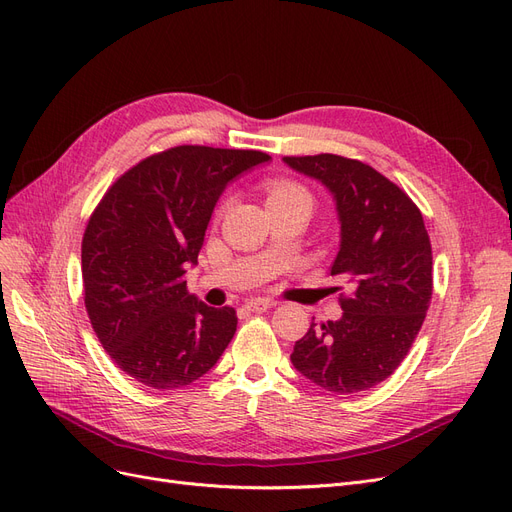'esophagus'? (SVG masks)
Instances as JSON below:
<instances>
[{"label":"esophagus","instance_id":"1","mask_svg":"<svg viewBox=\"0 0 512 512\" xmlns=\"http://www.w3.org/2000/svg\"><path fill=\"white\" fill-rule=\"evenodd\" d=\"M275 304H277V302H275V300H269V298H252V300L245 302V309L252 311V313H264V311L273 309Z\"/></svg>","mask_w":512,"mask_h":512}]
</instances>
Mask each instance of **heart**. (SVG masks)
<instances>
[{"mask_svg": "<svg viewBox=\"0 0 512 512\" xmlns=\"http://www.w3.org/2000/svg\"><path fill=\"white\" fill-rule=\"evenodd\" d=\"M267 191L269 208H283V206H294V203H302V206H313V195L304 185L290 178H273L264 185Z\"/></svg>", "mask_w": 512, "mask_h": 512, "instance_id": "b5f03b06", "label": "heart"}]
</instances>
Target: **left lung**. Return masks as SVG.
<instances>
[{
	"mask_svg": "<svg viewBox=\"0 0 512 512\" xmlns=\"http://www.w3.org/2000/svg\"><path fill=\"white\" fill-rule=\"evenodd\" d=\"M332 193L340 250L332 275L351 285L338 321L311 323L294 346L296 370L336 395L391 376L410 353L433 296V250L416 203L367 163L332 153L283 157Z\"/></svg>",
	"mask_w": 512,
	"mask_h": 512,
	"instance_id": "8db88e82",
	"label": "left lung"
}]
</instances>
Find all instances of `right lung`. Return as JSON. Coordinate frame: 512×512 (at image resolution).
<instances>
[{
  "instance_id": "1",
  "label": "right lung",
  "mask_w": 512,
  "mask_h": 512,
  "mask_svg": "<svg viewBox=\"0 0 512 512\" xmlns=\"http://www.w3.org/2000/svg\"><path fill=\"white\" fill-rule=\"evenodd\" d=\"M271 157L182 145L119 176L81 241V277L94 332L121 372L172 391L208 374L237 330L231 306L203 304L185 273L231 180Z\"/></svg>"
}]
</instances>
